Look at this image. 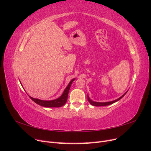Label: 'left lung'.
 Masks as SVG:
<instances>
[{"instance_id": "obj_1", "label": "left lung", "mask_w": 151, "mask_h": 151, "mask_svg": "<svg viewBox=\"0 0 151 151\" xmlns=\"http://www.w3.org/2000/svg\"><path fill=\"white\" fill-rule=\"evenodd\" d=\"M128 92V91H127V92L124 94H123L122 96L120 97V98H118L117 99H116V100H114V101H109V102H104V103H101V102H95V101H92V100H91L90 98H89V96L88 95V101L90 103V104H91V105H93V106H108V105H109V104H113V103H115V102H116V101H118V100H120V99H122L123 96H124L126 94V93Z\"/></svg>"}]
</instances>
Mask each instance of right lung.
<instances>
[{
  "mask_svg": "<svg viewBox=\"0 0 151 151\" xmlns=\"http://www.w3.org/2000/svg\"><path fill=\"white\" fill-rule=\"evenodd\" d=\"M74 80H75V79H73L72 80L70 81L69 84H68V86H67V88L65 89L64 91H63V93L62 94L61 96L59 97L57 99H53V100H50V101H45V100H41V99H39L33 98L29 96L35 103L40 105V106H44V107L58 108V107L62 106L63 105H64L67 102L68 91H69L70 86L72 83V82L74 81ZM20 83H21V82H20Z\"/></svg>",
  "mask_w": 151,
  "mask_h": 151,
  "instance_id": "right-lung-1",
  "label": "right lung"
}]
</instances>
